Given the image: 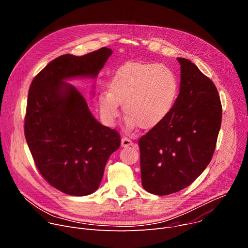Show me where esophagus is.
I'll list each match as a JSON object with an SVG mask.
<instances>
[{
  "mask_svg": "<svg viewBox=\"0 0 248 248\" xmlns=\"http://www.w3.org/2000/svg\"><path fill=\"white\" fill-rule=\"evenodd\" d=\"M122 147H128V146H133L134 145V143H133V141H131L129 138H127V137H123L122 138Z\"/></svg>",
  "mask_w": 248,
  "mask_h": 248,
  "instance_id": "34e87169",
  "label": "esophagus"
}]
</instances>
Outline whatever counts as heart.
<instances>
[{
	"label": "heart",
	"mask_w": 248,
	"mask_h": 248,
	"mask_svg": "<svg viewBox=\"0 0 248 248\" xmlns=\"http://www.w3.org/2000/svg\"><path fill=\"white\" fill-rule=\"evenodd\" d=\"M179 81L171 70L156 63L130 62L122 65L109 81V91L98 96L103 121L114 124L123 105L128 128L153 129L171 114L178 100Z\"/></svg>",
	"instance_id": "heart-1"
}]
</instances>
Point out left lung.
<instances>
[{
    "instance_id": "obj_1",
    "label": "left lung",
    "mask_w": 248,
    "mask_h": 248,
    "mask_svg": "<svg viewBox=\"0 0 248 248\" xmlns=\"http://www.w3.org/2000/svg\"><path fill=\"white\" fill-rule=\"evenodd\" d=\"M181 64L180 93L169 118L139 139L142 186L168 195L190 186L214 154L222 122L218 90L187 59Z\"/></svg>"
}]
</instances>
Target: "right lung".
<instances>
[{"mask_svg":"<svg viewBox=\"0 0 248 248\" xmlns=\"http://www.w3.org/2000/svg\"><path fill=\"white\" fill-rule=\"evenodd\" d=\"M112 54L105 47L81 57L62 55L49 62L29 88L26 142L43 178L68 195L85 196L98 189L121 138L94 118L81 93L66 81L95 79Z\"/></svg>","mask_w":248,"mask_h":248,"instance_id":"right-lung-1","label":"right lung"}]
</instances>
